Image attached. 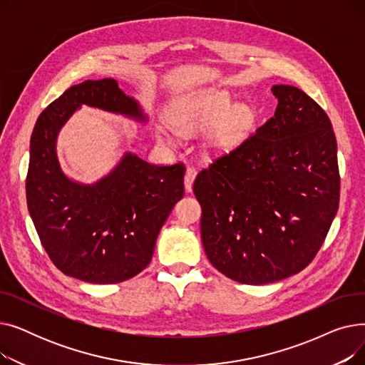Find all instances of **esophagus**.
I'll return each instance as SVG.
<instances>
[{
  "instance_id": "obj_1",
  "label": "esophagus",
  "mask_w": 365,
  "mask_h": 365,
  "mask_svg": "<svg viewBox=\"0 0 365 365\" xmlns=\"http://www.w3.org/2000/svg\"><path fill=\"white\" fill-rule=\"evenodd\" d=\"M197 178V171L194 167H187L186 171H185V190L189 194L192 192V185H194V180Z\"/></svg>"
}]
</instances>
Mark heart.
Wrapping results in <instances>:
<instances>
[{"instance_id": "1", "label": "heart", "mask_w": 365, "mask_h": 365, "mask_svg": "<svg viewBox=\"0 0 365 365\" xmlns=\"http://www.w3.org/2000/svg\"><path fill=\"white\" fill-rule=\"evenodd\" d=\"M168 120L153 125L158 142L175 145L178 134L204 133L202 145L208 155L220 157L238 149L250 136L256 112L247 103H234L226 90L202 87L186 93L168 109Z\"/></svg>"}]
</instances>
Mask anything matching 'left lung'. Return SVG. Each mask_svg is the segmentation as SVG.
<instances>
[{"label":"left lung","instance_id":"1","mask_svg":"<svg viewBox=\"0 0 365 365\" xmlns=\"http://www.w3.org/2000/svg\"><path fill=\"white\" fill-rule=\"evenodd\" d=\"M267 120L194 182L204 252L219 272L269 284L308 266L339 208L337 142L324 109L293 86H274Z\"/></svg>","mask_w":365,"mask_h":365}]
</instances>
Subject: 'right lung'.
Here are the masks:
<instances>
[{
	"mask_svg": "<svg viewBox=\"0 0 365 365\" xmlns=\"http://www.w3.org/2000/svg\"><path fill=\"white\" fill-rule=\"evenodd\" d=\"M84 105L139 124L149 120L139 101L112 78L68 88L41 112L32 131L28 210L57 269L90 284H115L149 264L163 225L183 198L185 168L152 165L125 152L99 180L71 179L57 157V138Z\"/></svg>",
	"mask_w": 365,
	"mask_h": 365,
	"instance_id": "right-lung-1",
	"label": "right lung"
}]
</instances>
